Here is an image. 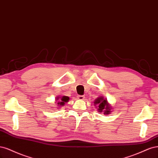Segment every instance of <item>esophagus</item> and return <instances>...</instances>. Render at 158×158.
<instances>
[{"label": "esophagus", "mask_w": 158, "mask_h": 158, "mask_svg": "<svg viewBox=\"0 0 158 158\" xmlns=\"http://www.w3.org/2000/svg\"><path fill=\"white\" fill-rule=\"evenodd\" d=\"M77 98H78L79 100H84L85 96H83V95H78V96H77Z\"/></svg>", "instance_id": "obj_1"}]
</instances>
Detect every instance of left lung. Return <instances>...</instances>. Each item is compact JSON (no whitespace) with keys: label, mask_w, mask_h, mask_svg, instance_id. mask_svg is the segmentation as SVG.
I'll return each instance as SVG.
<instances>
[{"label":"left lung","mask_w":158,"mask_h":158,"mask_svg":"<svg viewBox=\"0 0 158 158\" xmlns=\"http://www.w3.org/2000/svg\"><path fill=\"white\" fill-rule=\"evenodd\" d=\"M94 105H97L98 107V112H104V114L108 115L111 113V107L109 104V103L107 101V99H104L102 96H100L98 98H96L94 102Z\"/></svg>","instance_id":"obj_1"}]
</instances>
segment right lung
<instances>
[{"instance_id":"1","label":"right lung","mask_w":158,"mask_h":158,"mask_svg":"<svg viewBox=\"0 0 158 158\" xmlns=\"http://www.w3.org/2000/svg\"><path fill=\"white\" fill-rule=\"evenodd\" d=\"M56 100L57 101V104L58 106V107H62L66 102H68L69 101V98L68 96H58V97H56Z\"/></svg>"}]
</instances>
